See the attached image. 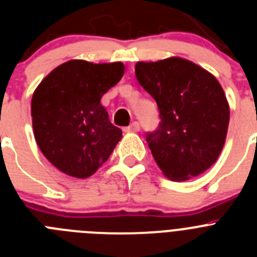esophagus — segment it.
Segmentation results:
<instances>
[{
	"label": "esophagus",
	"mask_w": 257,
	"mask_h": 257,
	"mask_svg": "<svg viewBox=\"0 0 257 257\" xmlns=\"http://www.w3.org/2000/svg\"><path fill=\"white\" fill-rule=\"evenodd\" d=\"M139 130H140V123H139V122H133V123H131L130 126L124 128V131H126V133H138V131H139Z\"/></svg>",
	"instance_id": "34e87169"
}]
</instances>
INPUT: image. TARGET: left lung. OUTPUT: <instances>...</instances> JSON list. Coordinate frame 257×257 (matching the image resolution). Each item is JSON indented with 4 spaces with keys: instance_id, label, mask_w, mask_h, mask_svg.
Masks as SVG:
<instances>
[{
    "instance_id": "obj_1",
    "label": "left lung",
    "mask_w": 257,
    "mask_h": 257,
    "mask_svg": "<svg viewBox=\"0 0 257 257\" xmlns=\"http://www.w3.org/2000/svg\"><path fill=\"white\" fill-rule=\"evenodd\" d=\"M136 78L160 110L147 143L165 176L188 180L205 172L221 153L229 124L224 90L210 72L181 58L139 61Z\"/></svg>"
}]
</instances>
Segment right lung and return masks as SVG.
<instances>
[{"label": "right lung", "mask_w": 257, "mask_h": 257, "mask_svg": "<svg viewBox=\"0 0 257 257\" xmlns=\"http://www.w3.org/2000/svg\"><path fill=\"white\" fill-rule=\"evenodd\" d=\"M124 73L121 61L69 60L47 74L32 97V123L41 152L61 172L91 176L121 140L100 99Z\"/></svg>", "instance_id": "obj_1"}]
</instances>
